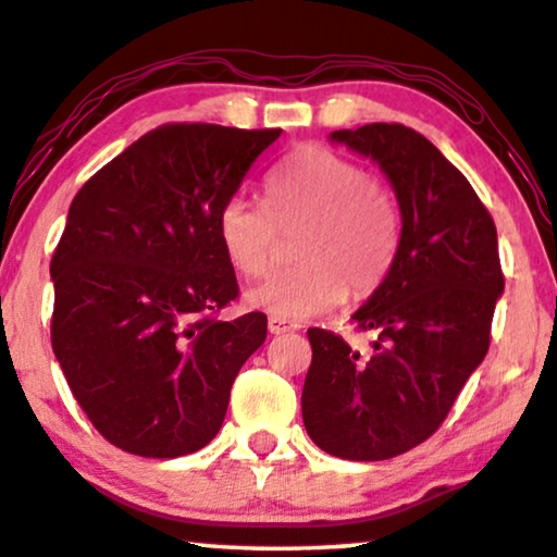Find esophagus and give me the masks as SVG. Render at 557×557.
I'll return each mask as SVG.
<instances>
[{
	"label": "esophagus",
	"mask_w": 557,
	"mask_h": 557,
	"mask_svg": "<svg viewBox=\"0 0 557 557\" xmlns=\"http://www.w3.org/2000/svg\"><path fill=\"white\" fill-rule=\"evenodd\" d=\"M268 327H270V333L272 335H282V333H289V331H295V323H289V320H285V318H277V315H270V320H268Z\"/></svg>",
	"instance_id": "1"
}]
</instances>
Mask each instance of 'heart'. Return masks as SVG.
I'll return each instance as SVG.
<instances>
[{"mask_svg":"<svg viewBox=\"0 0 557 557\" xmlns=\"http://www.w3.org/2000/svg\"><path fill=\"white\" fill-rule=\"evenodd\" d=\"M264 207L232 197L216 216L226 260L255 280L275 268L280 237L300 232L289 252L297 264L255 287L252 308L305 320L335 308L348 289L371 295L394 268L401 245L394 191L333 148L297 146L270 174Z\"/></svg>","mask_w":557,"mask_h":557,"instance_id":"obj_1","label":"heart"}]
</instances>
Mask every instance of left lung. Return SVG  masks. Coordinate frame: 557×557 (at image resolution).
Returning <instances> with one entry per match:
<instances>
[{
  "label": "left lung",
  "mask_w": 557,
  "mask_h": 557,
  "mask_svg": "<svg viewBox=\"0 0 557 557\" xmlns=\"http://www.w3.org/2000/svg\"><path fill=\"white\" fill-rule=\"evenodd\" d=\"M331 140L388 176L401 245L386 280L354 312L360 331L375 333L368 354L331 331H308L302 421L333 457L381 461L442 426L487 356L505 277L487 207L432 140L401 123L333 131Z\"/></svg>",
  "instance_id": "1"
}]
</instances>
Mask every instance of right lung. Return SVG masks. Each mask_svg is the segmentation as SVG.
Wrapping results in <instances>:
<instances>
[{"mask_svg":"<svg viewBox=\"0 0 557 557\" xmlns=\"http://www.w3.org/2000/svg\"><path fill=\"white\" fill-rule=\"evenodd\" d=\"M280 133L161 125L70 203L50 262L52 350L90 424L119 449L174 459L222 429L268 318H214L239 295L216 216Z\"/></svg>","mask_w":557,"mask_h":557,"instance_id":"1","label":"right lung"}]
</instances>
